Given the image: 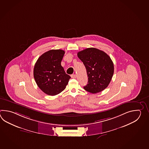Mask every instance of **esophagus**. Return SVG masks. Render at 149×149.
Here are the masks:
<instances>
[{
  "label": "esophagus",
  "mask_w": 149,
  "mask_h": 149,
  "mask_svg": "<svg viewBox=\"0 0 149 149\" xmlns=\"http://www.w3.org/2000/svg\"><path fill=\"white\" fill-rule=\"evenodd\" d=\"M71 78H74V79H75V78H77V75H76V74H72V75L71 76Z\"/></svg>",
  "instance_id": "esophagus-1"
}]
</instances>
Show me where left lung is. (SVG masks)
<instances>
[{"instance_id":"obj_1","label":"left lung","mask_w":149,"mask_h":149,"mask_svg":"<svg viewBox=\"0 0 149 149\" xmlns=\"http://www.w3.org/2000/svg\"><path fill=\"white\" fill-rule=\"evenodd\" d=\"M84 64L88 76V84L84 87L86 91L96 94L106 88L114 72L111 58L104 52L95 48H88L77 53Z\"/></svg>"}]
</instances>
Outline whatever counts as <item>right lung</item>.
<instances>
[{"label":"right lung","instance_id":"obj_1","mask_svg":"<svg viewBox=\"0 0 149 149\" xmlns=\"http://www.w3.org/2000/svg\"><path fill=\"white\" fill-rule=\"evenodd\" d=\"M64 53L63 50L52 49L42 54L35 64L33 76L36 82L47 95L60 94L71 78L61 64Z\"/></svg>","mask_w":149,"mask_h":149}]
</instances>
